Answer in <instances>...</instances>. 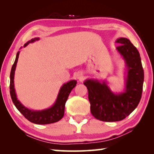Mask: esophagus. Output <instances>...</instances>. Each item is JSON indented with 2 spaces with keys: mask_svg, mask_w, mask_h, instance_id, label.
<instances>
[{
  "mask_svg": "<svg viewBox=\"0 0 154 154\" xmlns=\"http://www.w3.org/2000/svg\"><path fill=\"white\" fill-rule=\"evenodd\" d=\"M77 78H78V79H80L81 77L80 76H77Z\"/></svg>",
  "mask_w": 154,
  "mask_h": 154,
  "instance_id": "34e87169",
  "label": "esophagus"
}]
</instances>
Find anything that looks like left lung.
<instances>
[{
    "instance_id": "1",
    "label": "left lung",
    "mask_w": 154,
    "mask_h": 154,
    "mask_svg": "<svg viewBox=\"0 0 154 154\" xmlns=\"http://www.w3.org/2000/svg\"><path fill=\"white\" fill-rule=\"evenodd\" d=\"M116 43L121 44L116 49L127 67L124 92L113 93L105 81L87 79L83 83L88 90L91 113L95 118L103 122L125 119L137 108L142 96L144 72L139 52L126 38H119Z\"/></svg>"
}]
</instances>
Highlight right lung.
<instances>
[{
    "label": "right lung",
    "instance_id": "obj_1",
    "mask_svg": "<svg viewBox=\"0 0 154 154\" xmlns=\"http://www.w3.org/2000/svg\"><path fill=\"white\" fill-rule=\"evenodd\" d=\"M39 38H34L25 44L24 47L27 46L30 43H33L38 41ZM20 51H18L16 55V58L13 64L11 73H10V94L14 105L16 106L19 111L28 121L36 124H49L55 123L63 118L64 114V107L69 94L71 90L76 86L77 81H70L61 87L59 91L58 97L54 105L50 108L44 109L42 111L30 110L22 105L17 100L16 94L14 88V74L15 68H16L18 58H19Z\"/></svg>",
    "mask_w": 154,
    "mask_h": 154
}]
</instances>
